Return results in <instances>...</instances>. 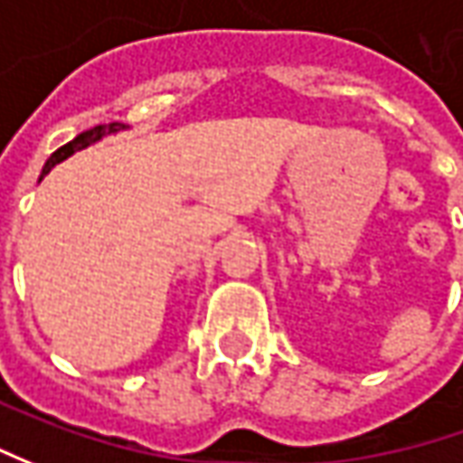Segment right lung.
Here are the masks:
<instances>
[{
  "mask_svg": "<svg viewBox=\"0 0 463 463\" xmlns=\"http://www.w3.org/2000/svg\"><path fill=\"white\" fill-rule=\"evenodd\" d=\"M125 125L122 122H109V125H97V128H91V130H84L81 136H76L71 140V143H66V146H61L48 161H45V166H43V174H48L51 168L56 166V164H61L63 158H69L73 151H81V148H87V146H91V143H97L102 136H109V133H118V130H122Z\"/></svg>",
  "mask_w": 463,
  "mask_h": 463,
  "instance_id": "1",
  "label": "right lung"
}]
</instances>
